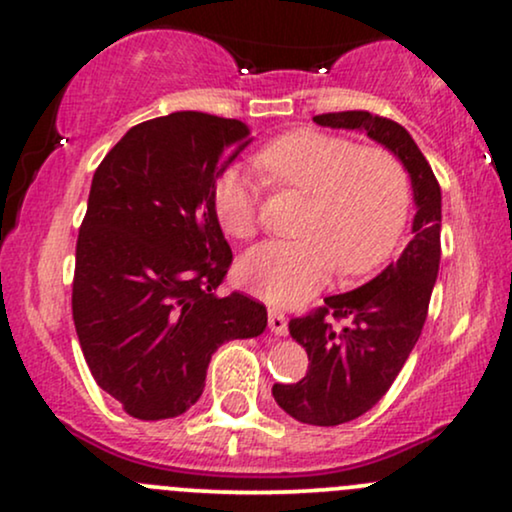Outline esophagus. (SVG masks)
Wrapping results in <instances>:
<instances>
[{
    "label": "esophagus",
    "mask_w": 512,
    "mask_h": 512,
    "mask_svg": "<svg viewBox=\"0 0 512 512\" xmlns=\"http://www.w3.org/2000/svg\"><path fill=\"white\" fill-rule=\"evenodd\" d=\"M269 330H272L274 334H286V330H289V322H286V317L281 310H274L269 308Z\"/></svg>",
    "instance_id": "esophagus-1"
}]
</instances>
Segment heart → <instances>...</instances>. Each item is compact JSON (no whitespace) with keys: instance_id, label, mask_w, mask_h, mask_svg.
<instances>
[{"instance_id":"1","label":"heart","mask_w":512,"mask_h":512,"mask_svg":"<svg viewBox=\"0 0 512 512\" xmlns=\"http://www.w3.org/2000/svg\"><path fill=\"white\" fill-rule=\"evenodd\" d=\"M272 185L308 197L301 240L264 243L238 262V281L269 303H301L330 279L366 274L383 264L409 219L411 185L402 163L378 146L337 134L298 129L255 156ZM214 214L228 236L257 233V187L240 168L214 182Z\"/></svg>"}]
</instances>
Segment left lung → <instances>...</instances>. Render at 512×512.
I'll return each instance as SVG.
<instances>
[{"label": "left lung", "mask_w": 512, "mask_h": 512, "mask_svg": "<svg viewBox=\"0 0 512 512\" xmlns=\"http://www.w3.org/2000/svg\"><path fill=\"white\" fill-rule=\"evenodd\" d=\"M313 122L363 129L390 149L407 168L416 202L414 236L397 262L361 289L325 298V305L289 322L310 366L296 385L272 387L276 404L301 424L339 426L383 399L419 342L440 264V185L411 134L395 120L344 110L315 115Z\"/></svg>", "instance_id": "obj_1"}]
</instances>
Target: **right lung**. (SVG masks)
<instances>
[{
    "instance_id": "add662e5",
    "label": "right lung",
    "mask_w": 512,
    "mask_h": 512,
    "mask_svg": "<svg viewBox=\"0 0 512 512\" xmlns=\"http://www.w3.org/2000/svg\"><path fill=\"white\" fill-rule=\"evenodd\" d=\"M248 144L245 122L180 110L129 129L93 173L72 315L91 375L134 419L190 409L211 354L267 327L260 301L216 293L233 252L214 182Z\"/></svg>"
}]
</instances>
